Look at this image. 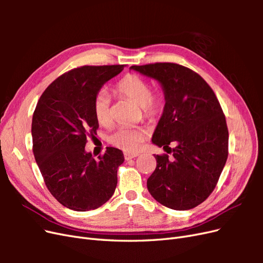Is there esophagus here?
<instances>
[{"label": "esophagus", "mask_w": 263, "mask_h": 263, "mask_svg": "<svg viewBox=\"0 0 263 263\" xmlns=\"http://www.w3.org/2000/svg\"><path fill=\"white\" fill-rule=\"evenodd\" d=\"M139 156V153H135V154H129V153H125L124 157H125V160H130V159H134Z\"/></svg>", "instance_id": "obj_1"}]
</instances>
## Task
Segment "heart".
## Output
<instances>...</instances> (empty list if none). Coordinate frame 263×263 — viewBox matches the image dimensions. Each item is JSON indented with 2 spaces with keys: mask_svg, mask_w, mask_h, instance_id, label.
Here are the masks:
<instances>
[{
  "mask_svg": "<svg viewBox=\"0 0 263 263\" xmlns=\"http://www.w3.org/2000/svg\"><path fill=\"white\" fill-rule=\"evenodd\" d=\"M116 93L124 99L139 105L144 117L155 119L160 116L164 108V97L161 92L151 91L150 83L138 74L129 73L123 77L115 85ZM93 112L101 126L108 127L112 124V110L108 93L103 89L95 95ZM147 137V130L141 127L136 128H118L108 137L109 144L127 153H135L141 147Z\"/></svg>",
  "mask_w": 263,
  "mask_h": 263,
  "instance_id": "heart-1",
  "label": "heart"
}]
</instances>
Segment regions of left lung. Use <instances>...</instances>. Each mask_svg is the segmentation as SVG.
Segmentation results:
<instances>
[{
    "instance_id": "1",
    "label": "left lung",
    "mask_w": 263,
    "mask_h": 263,
    "mask_svg": "<svg viewBox=\"0 0 263 263\" xmlns=\"http://www.w3.org/2000/svg\"><path fill=\"white\" fill-rule=\"evenodd\" d=\"M130 68L156 79L164 91L163 114L153 142L172 157L155 156L156 170L147 180L149 193L169 209H194L214 191L228 157V128L219 102L200 74L178 63Z\"/></svg>"
}]
</instances>
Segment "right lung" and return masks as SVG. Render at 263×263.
Instances as JSON below:
<instances>
[{
  "label": "right lung",
  "instance_id": "1",
  "mask_svg": "<svg viewBox=\"0 0 263 263\" xmlns=\"http://www.w3.org/2000/svg\"><path fill=\"white\" fill-rule=\"evenodd\" d=\"M124 65L83 66L58 77L39 99L31 122L33 153L45 184L60 204L77 212L100 208L115 192L119 149L107 147L98 160L85 151L99 123L93 101Z\"/></svg>",
  "mask_w": 263,
  "mask_h": 263
}]
</instances>
